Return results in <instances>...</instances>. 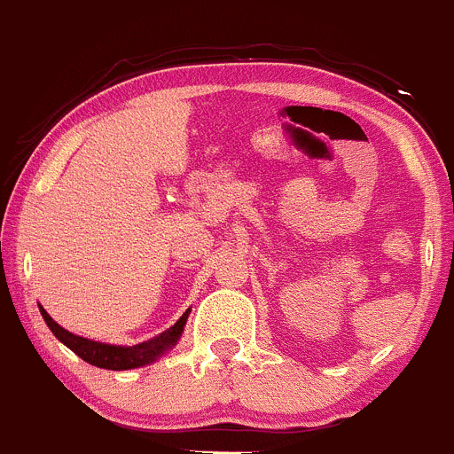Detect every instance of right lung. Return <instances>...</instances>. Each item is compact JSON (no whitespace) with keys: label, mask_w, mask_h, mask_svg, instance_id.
<instances>
[{"label":"right lung","mask_w":454,"mask_h":454,"mask_svg":"<svg viewBox=\"0 0 454 454\" xmlns=\"http://www.w3.org/2000/svg\"><path fill=\"white\" fill-rule=\"evenodd\" d=\"M38 311H41L43 319L50 326V331L54 333L56 340L63 341L71 352L80 356L87 364L95 367H104V370H135V367L150 365L154 361H159L165 352H169L171 348L178 343L180 337H183L184 326H187V319L191 309L183 313V317L174 324L171 328H167L165 333L156 335L154 340H147L137 343V346H113V343H102L87 340V337H80L69 333L67 328L60 326L59 322L51 319V315L45 311V309L38 304Z\"/></svg>","instance_id":"right-lung-1"}]
</instances>
